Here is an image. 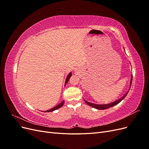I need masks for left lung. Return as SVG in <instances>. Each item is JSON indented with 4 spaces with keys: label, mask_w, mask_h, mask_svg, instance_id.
<instances>
[{
    "label": "left lung",
    "mask_w": 149,
    "mask_h": 149,
    "mask_svg": "<svg viewBox=\"0 0 149 149\" xmlns=\"http://www.w3.org/2000/svg\"><path fill=\"white\" fill-rule=\"evenodd\" d=\"M132 74L131 75V78H130V85H129V89L128 91L126 92L124 95L120 97L119 99H118V100H116V101H113V102H111L110 103H108V104H96V103H94V102H89V101H86L85 100H84V101H85V102L88 105L91 106L94 108H95V109H98V110H103V109H108V108L109 107H111L112 106H116L118 104H119L122 100H123L125 98V97L127 96V94H128L129 90H130V87H131V84H132Z\"/></svg>",
    "instance_id": "8db88e82"
}]
</instances>
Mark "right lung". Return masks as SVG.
<instances>
[{
    "mask_svg": "<svg viewBox=\"0 0 149 149\" xmlns=\"http://www.w3.org/2000/svg\"><path fill=\"white\" fill-rule=\"evenodd\" d=\"M71 74H72V73H71V72H70V73L68 74V76H67V77H66V81H65V85L67 84V83L68 82V81H69V79L70 78V77L71 76ZM63 104H64V100H63L62 101H61V102L60 103H59L58 104H57L56 106H55V107H53V108H52V109H49V110H47V111H42V112H52V111H55V110H56V109H59V108H60V107H61L63 106Z\"/></svg>",
    "mask_w": 149,
    "mask_h": 149,
    "instance_id": "add662e5",
    "label": "right lung"
}]
</instances>
